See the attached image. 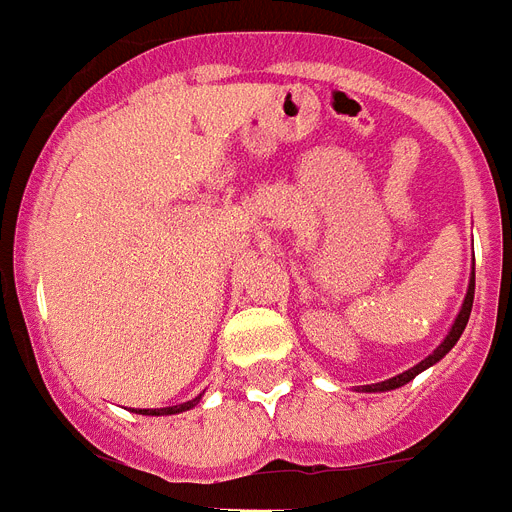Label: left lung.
Masks as SVG:
<instances>
[{
    "instance_id": "8db88e82",
    "label": "left lung",
    "mask_w": 512,
    "mask_h": 512,
    "mask_svg": "<svg viewBox=\"0 0 512 512\" xmlns=\"http://www.w3.org/2000/svg\"><path fill=\"white\" fill-rule=\"evenodd\" d=\"M473 290H476V272H470V282H468V293H465V301H463V309H460V314H457L455 325L449 327V335L444 338V341L436 346V351L433 354H428V357L420 362V365L410 367L407 372H402V375H396V378H388L383 380V383H372V386H362V391H394V388L404 386V383H410L415 375H420L423 370H428L431 365H436L441 357H447L449 351H452V346H455L457 341H460V335H463L465 325H468V317H470V309H473Z\"/></svg>"
}]
</instances>
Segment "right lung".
I'll use <instances>...</instances> for the list:
<instances>
[{
    "label": "right lung",
    "mask_w": 512,
    "mask_h": 512,
    "mask_svg": "<svg viewBox=\"0 0 512 512\" xmlns=\"http://www.w3.org/2000/svg\"><path fill=\"white\" fill-rule=\"evenodd\" d=\"M198 402H200V396H195V399H190V402H185V404H177V407H163V410H140V415H177V412L192 410V407H195Z\"/></svg>",
    "instance_id": "obj_1"
}]
</instances>
